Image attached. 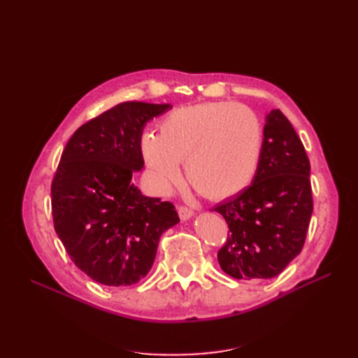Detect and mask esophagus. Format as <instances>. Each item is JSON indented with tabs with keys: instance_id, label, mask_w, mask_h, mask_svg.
<instances>
[{
	"instance_id": "34e87169",
	"label": "esophagus",
	"mask_w": 358,
	"mask_h": 358,
	"mask_svg": "<svg viewBox=\"0 0 358 358\" xmlns=\"http://www.w3.org/2000/svg\"><path fill=\"white\" fill-rule=\"evenodd\" d=\"M178 213H179L182 221H187V220H189V218H192V216H194V210L187 208V206H179Z\"/></svg>"
}]
</instances>
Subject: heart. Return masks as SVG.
<instances>
[{"instance_id":"heart-1","label":"heart","mask_w":358,"mask_h":358,"mask_svg":"<svg viewBox=\"0 0 358 358\" xmlns=\"http://www.w3.org/2000/svg\"><path fill=\"white\" fill-rule=\"evenodd\" d=\"M262 149L257 115L224 101L180 107L164 116L158 136L140 137V154L158 191L179 180V162H185L192 187L213 200L233 197L252 182Z\"/></svg>"}]
</instances>
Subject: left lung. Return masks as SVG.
<instances>
[{"instance_id": "1", "label": "left lung", "mask_w": 358, "mask_h": 358, "mask_svg": "<svg viewBox=\"0 0 358 358\" xmlns=\"http://www.w3.org/2000/svg\"><path fill=\"white\" fill-rule=\"evenodd\" d=\"M262 158L252 183L212 210L230 234L218 262L234 279L278 276L305 245L313 210L310 164L300 137L279 109L266 116Z\"/></svg>"}]
</instances>
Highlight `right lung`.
Instances as JSON below:
<instances>
[{
  "instance_id": "1",
  "label": "right lung",
  "mask_w": 358,
  "mask_h": 358,
  "mask_svg": "<svg viewBox=\"0 0 358 358\" xmlns=\"http://www.w3.org/2000/svg\"><path fill=\"white\" fill-rule=\"evenodd\" d=\"M170 104L121 103L76 129L52 180L55 231L95 282L127 287L154 264L161 234L179 222L170 201L146 197L131 182L143 169L145 125Z\"/></svg>"
}]
</instances>
